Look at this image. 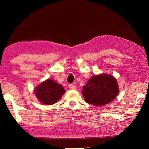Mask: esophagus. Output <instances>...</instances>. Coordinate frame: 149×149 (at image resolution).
Instances as JSON below:
<instances>
[{"label": "esophagus", "instance_id": "obj_1", "mask_svg": "<svg viewBox=\"0 0 149 149\" xmlns=\"http://www.w3.org/2000/svg\"><path fill=\"white\" fill-rule=\"evenodd\" d=\"M68 88L70 89H76V86H75L74 84H69Z\"/></svg>", "mask_w": 149, "mask_h": 149}]
</instances>
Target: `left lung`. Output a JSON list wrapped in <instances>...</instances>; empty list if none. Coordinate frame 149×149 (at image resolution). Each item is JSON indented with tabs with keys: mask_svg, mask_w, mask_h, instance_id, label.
Returning <instances> with one entry per match:
<instances>
[{
	"mask_svg": "<svg viewBox=\"0 0 149 149\" xmlns=\"http://www.w3.org/2000/svg\"><path fill=\"white\" fill-rule=\"evenodd\" d=\"M118 93L116 79L107 74L91 77L82 91L86 102L94 106H102L112 102Z\"/></svg>",
	"mask_w": 149,
	"mask_h": 149,
	"instance_id": "1",
	"label": "left lung"
}]
</instances>
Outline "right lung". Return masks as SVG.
Listing matches in <instances>:
<instances>
[{
	"label": "right lung",
	"instance_id": "1",
	"mask_svg": "<svg viewBox=\"0 0 149 149\" xmlns=\"http://www.w3.org/2000/svg\"><path fill=\"white\" fill-rule=\"evenodd\" d=\"M65 90L62 85L52 79H47L40 84L35 89L36 97L40 102L47 105H52L58 102Z\"/></svg>",
	"mask_w": 149,
	"mask_h": 149
}]
</instances>
